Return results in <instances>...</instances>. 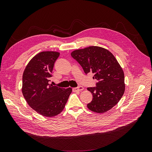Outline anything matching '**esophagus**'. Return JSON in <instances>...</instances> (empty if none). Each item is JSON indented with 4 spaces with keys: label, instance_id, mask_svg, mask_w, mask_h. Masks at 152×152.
<instances>
[{
    "label": "esophagus",
    "instance_id": "obj_1",
    "mask_svg": "<svg viewBox=\"0 0 152 152\" xmlns=\"http://www.w3.org/2000/svg\"><path fill=\"white\" fill-rule=\"evenodd\" d=\"M84 89V87L82 86H79L77 87H75V88L73 89V91L74 92H77V91H82V90Z\"/></svg>",
    "mask_w": 152,
    "mask_h": 152
}]
</instances>
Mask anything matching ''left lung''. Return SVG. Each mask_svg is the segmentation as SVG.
Here are the masks:
<instances>
[{"instance_id": "obj_1", "label": "left lung", "mask_w": 152, "mask_h": 152, "mask_svg": "<svg viewBox=\"0 0 152 152\" xmlns=\"http://www.w3.org/2000/svg\"><path fill=\"white\" fill-rule=\"evenodd\" d=\"M71 56L86 73L93 72L97 80L96 86L88 87L93 100L87 108L96 113H104L118 103L125 91L124 73L120 64L108 50L99 46L77 49Z\"/></svg>"}]
</instances>
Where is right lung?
<instances>
[{
    "mask_svg": "<svg viewBox=\"0 0 152 152\" xmlns=\"http://www.w3.org/2000/svg\"><path fill=\"white\" fill-rule=\"evenodd\" d=\"M59 53L43 51L36 54L23 74L22 93L27 103L42 116L52 117L65 108L72 89L49 84L54 63Z\"/></svg>",
    "mask_w": 152,
    "mask_h": 152,
    "instance_id": "right-lung-1",
    "label": "right lung"
}]
</instances>
